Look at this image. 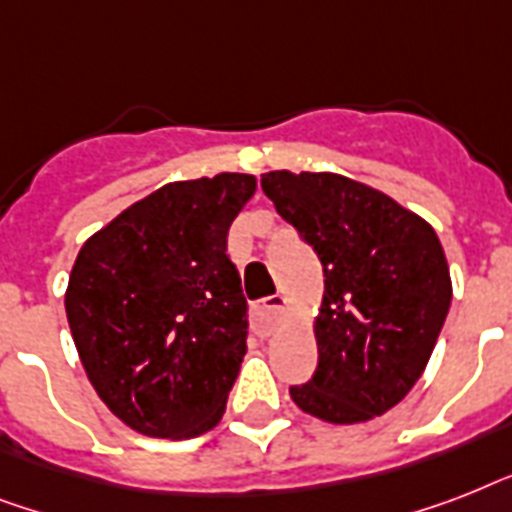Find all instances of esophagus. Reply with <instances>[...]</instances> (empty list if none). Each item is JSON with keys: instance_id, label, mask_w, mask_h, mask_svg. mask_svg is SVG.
Segmentation results:
<instances>
[{"instance_id": "obj_1", "label": "esophagus", "mask_w": 512, "mask_h": 512, "mask_svg": "<svg viewBox=\"0 0 512 512\" xmlns=\"http://www.w3.org/2000/svg\"><path fill=\"white\" fill-rule=\"evenodd\" d=\"M284 305H287V297L284 295H271L265 297L263 303H257L252 308V327L260 337H268L276 329L281 319V311H284Z\"/></svg>"}]
</instances>
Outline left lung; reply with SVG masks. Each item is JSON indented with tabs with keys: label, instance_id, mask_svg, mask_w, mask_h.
I'll return each instance as SVG.
<instances>
[{
	"label": "left lung",
	"instance_id": "1",
	"mask_svg": "<svg viewBox=\"0 0 512 512\" xmlns=\"http://www.w3.org/2000/svg\"><path fill=\"white\" fill-rule=\"evenodd\" d=\"M265 196L324 268L319 366L289 396L335 425L372 420L420 380L452 305L436 231L385 193L332 172H268Z\"/></svg>",
	"mask_w": 512,
	"mask_h": 512
}]
</instances>
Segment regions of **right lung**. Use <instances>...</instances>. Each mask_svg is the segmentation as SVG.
Here are the masks:
<instances>
[{
	"instance_id": "obj_1",
	"label": "right lung",
	"mask_w": 512,
	"mask_h": 512,
	"mask_svg": "<svg viewBox=\"0 0 512 512\" xmlns=\"http://www.w3.org/2000/svg\"><path fill=\"white\" fill-rule=\"evenodd\" d=\"M252 175L162 185L76 257L66 316L92 388L154 438L215 428L247 353V300L228 228L255 196Z\"/></svg>"
}]
</instances>
